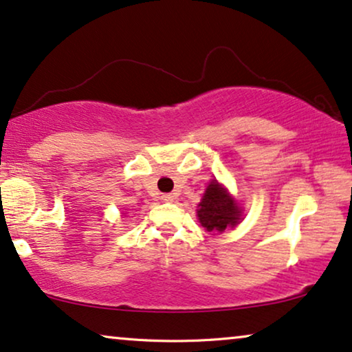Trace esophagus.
Segmentation results:
<instances>
[{"label":"esophagus","instance_id":"obj_1","mask_svg":"<svg viewBox=\"0 0 352 352\" xmlns=\"http://www.w3.org/2000/svg\"><path fill=\"white\" fill-rule=\"evenodd\" d=\"M162 200L163 201H168V204H170V201L175 200V194H163L162 195Z\"/></svg>","mask_w":352,"mask_h":352}]
</instances>
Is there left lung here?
Instances as JSON below:
<instances>
[{
  "mask_svg": "<svg viewBox=\"0 0 352 352\" xmlns=\"http://www.w3.org/2000/svg\"><path fill=\"white\" fill-rule=\"evenodd\" d=\"M197 216H199L200 224L208 232H223L226 228L229 226L232 228L239 223L240 210L226 189H223V186L211 181V184L206 187L204 199L199 204Z\"/></svg>",
  "mask_w": 352,
  "mask_h": 352,
  "instance_id": "left-lung-1",
  "label": "left lung"
}]
</instances>
